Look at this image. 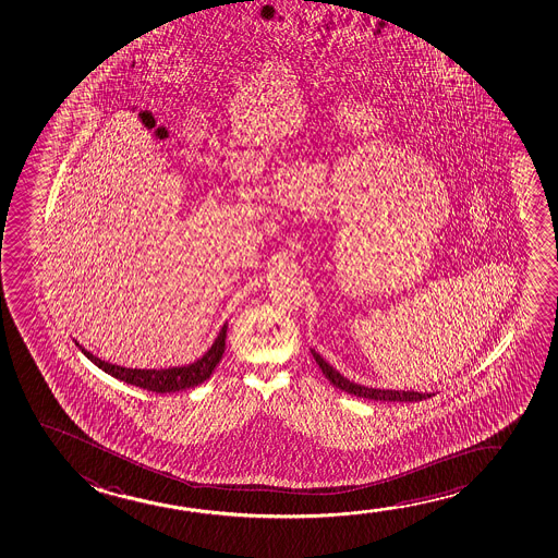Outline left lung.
<instances>
[{
  "label": "left lung",
  "instance_id": "1",
  "mask_svg": "<svg viewBox=\"0 0 558 558\" xmlns=\"http://www.w3.org/2000/svg\"><path fill=\"white\" fill-rule=\"evenodd\" d=\"M312 356L316 360L319 369L324 372L325 377L333 383V387L341 389V391L350 392L354 397H360V399L417 402V400H425L432 397V392L392 391V389H374V387H366V385H357V383L350 381L344 375L339 374L333 366H329V362H325L324 357L319 356L314 349H312Z\"/></svg>",
  "mask_w": 558,
  "mask_h": 558
}]
</instances>
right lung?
<instances>
[{"mask_svg":"<svg viewBox=\"0 0 558 558\" xmlns=\"http://www.w3.org/2000/svg\"><path fill=\"white\" fill-rule=\"evenodd\" d=\"M225 337H227V324L221 327V331L216 337L214 344L209 347L204 356L198 357L196 362L186 364V366L163 367V369H138V367H123L117 364H109L101 357L94 356L92 352L81 347L75 341L76 347L83 350L84 356L90 360L92 364L100 367L101 372L116 377L119 381L129 383L134 387H141L151 392H177L183 389H191L201 383L209 379L214 374L219 360L225 352Z\"/></svg>","mask_w":558,"mask_h":558,"instance_id":"add662e5","label":"right lung"}]
</instances>
